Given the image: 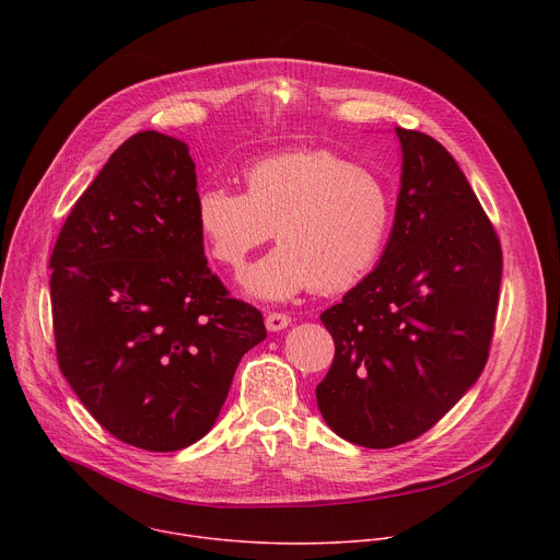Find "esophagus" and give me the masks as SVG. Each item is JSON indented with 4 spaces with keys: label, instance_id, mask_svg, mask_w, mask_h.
Masks as SVG:
<instances>
[{
    "label": "esophagus",
    "instance_id": "1",
    "mask_svg": "<svg viewBox=\"0 0 560 560\" xmlns=\"http://www.w3.org/2000/svg\"><path fill=\"white\" fill-rule=\"evenodd\" d=\"M290 326V316L283 314V312H268L266 316V328L270 332H279V330H285Z\"/></svg>",
    "mask_w": 560,
    "mask_h": 560
}]
</instances>
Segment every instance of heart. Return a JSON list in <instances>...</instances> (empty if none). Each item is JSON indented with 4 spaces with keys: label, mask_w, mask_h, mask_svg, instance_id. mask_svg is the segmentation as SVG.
<instances>
[{
    "label": "heart",
    "mask_w": 560,
    "mask_h": 560,
    "mask_svg": "<svg viewBox=\"0 0 560 560\" xmlns=\"http://www.w3.org/2000/svg\"><path fill=\"white\" fill-rule=\"evenodd\" d=\"M197 225L212 259L238 272L272 234L281 244L244 277L248 294L283 301L301 290H348L376 264L392 225V195L370 171L330 150L264 159L246 192L199 190Z\"/></svg>",
    "instance_id": "obj_1"
}]
</instances>
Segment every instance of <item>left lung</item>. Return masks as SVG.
<instances>
[{
    "label": "left lung",
    "instance_id": "left-lung-1",
    "mask_svg": "<svg viewBox=\"0 0 560 560\" xmlns=\"http://www.w3.org/2000/svg\"><path fill=\"white\" fill-rule=\"evenodd\" d=\"M401 190L376 268L322 314L335 361L316 385L326 423L372 450L436 425L481 376L494 335L503 253L454 156L394 128Z\"/></svg>",
    "mask_w": 560,
    "mask_h": 560
}]
</instances>
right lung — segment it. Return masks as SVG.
<instances>
[{
  "label": "right lung",
  "instance_id": "add662e5",
  "mask_svg": "<svg viewBox=\"0 0 560 560\" xmlns=\"http://www.w3.org/2000/svg\"><path fill=\"white\" fill-rule=\"evenodd\" d=\"M188 145L143 130L77 199L50 257L59 370L119 441L175 452L210 432L264 316L210 272Z\"/></svg>",
  "mask_w": 560,
  "mask_h": 560
}]
</instances>
